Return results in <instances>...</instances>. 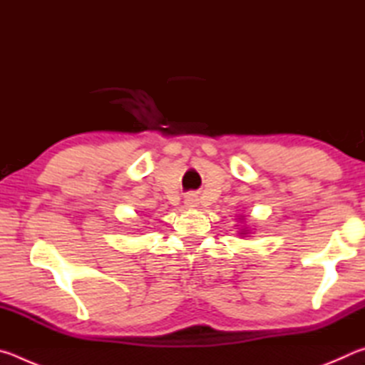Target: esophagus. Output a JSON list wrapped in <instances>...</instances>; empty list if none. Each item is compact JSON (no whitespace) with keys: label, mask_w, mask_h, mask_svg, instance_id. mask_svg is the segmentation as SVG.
Wrapping results in <instances>:
<instances>
[{"label":"esophagus","mask_w":365,"mask_h":365,"mask_svg":"<svg viewBox=\"0 0 365 365\" xmlns=\"http://www.w3.org/2000/svg\"><path fill=\"white\" fill-rule=\"evenodd\" d=\"M185 206L190 207V209L196 207V206H197V200H196V196H195V195H188L187 197H185Z\"/></svg>","instance_id":"esophagus-1"}]
</instances>
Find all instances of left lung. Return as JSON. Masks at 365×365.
I'll list each match as a JSON object with an SVG mask.
<instances>
[{
  "instance_id": "left-lung-1",
  "label": "left lung",
  "mask_w": 365,
  "mask_h": 365,
  "mask_svg": "<svg viewBox=\"0 0 365 365\" xmlns=\"http://www.w3.org/2000/svg\"><path fill=\"white\" fill-rule=\"evenodd\" d=\"M240 219H245L243 217V215H240ZM251 233V230H250V228L248 227H246V225H243L242 228H240V232H238V235H240V237H242V238H245V237H248V235Z\"/></svg>"
}]
</instances>
